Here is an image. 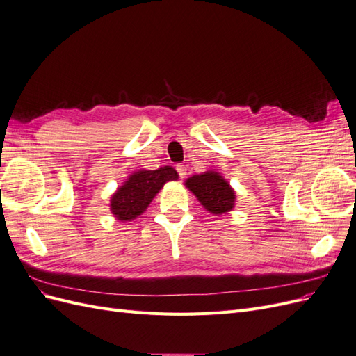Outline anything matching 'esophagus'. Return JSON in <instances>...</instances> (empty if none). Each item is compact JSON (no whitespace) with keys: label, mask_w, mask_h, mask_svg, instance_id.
<instances>
[{"label":"esophagus","mask_w":356,"mask_h":356,"mask_svg":"<svg viewBox=\"0 0 356 356\" xmlns=\"http://www.w3.org/2000/svg\"><path fill=\"white\" fill-rule=\"evenodd\" d=\"M177 170H178V174H179V177L181 178H186V175H187V166L186 165H177Z\"/></svg>","instance_id":"34e87169"}]
</instances>
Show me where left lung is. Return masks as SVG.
<instances>
[{"label": "left lung", "mask_w": 356, "mask_h": 356, "mask_svg": "<svg viewBox=\"0 0 356 356\" xmlns=\"http://www.w3.org/2000/svg\"><path fill=\"white\" fill-rule=\"evenodd\" d=\"M186 187L197 197L204 209L221 215L234 208L236 193L218 172L208 170L193 175L186 181Z\"/></svg>", "instance_id": "obj_1"}]
</instances>
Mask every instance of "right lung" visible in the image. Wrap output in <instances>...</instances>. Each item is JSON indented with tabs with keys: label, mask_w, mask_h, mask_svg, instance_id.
I'll use <instances>...</instances> for the list:
<instances>
[{
	"label": "right lung",
	"mask_w": 356,
	"mask_h": 356,
	"mask_svg": "<svg viewBox=\"0 0 356 356\" xmlns=\"http://www.w3.org/2000/svg\"><path fill=\"white\" fill-rule=\"evenodd\" d=\"M175 179H178V174L170 166H163L156 170L141 169L135 172L113 195L110 203L111 212L120 221L135 220L148 208L159 190L168 181Z\"/></svg>",
	"instance_id": "right-lung-1"
}]
</instances>
